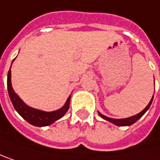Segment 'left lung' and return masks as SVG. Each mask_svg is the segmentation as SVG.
<instances>
[{
  "label": "left lung",
  "mask_w": 160,
  "mask_h": 160,
  "mask_svg": "<svg viewBox=\"0 0 160 160\" xmlns=\"http://www.w3.org/2000/svg\"><path fill=\"white\" fill-rule=\"evenodd\" d=\"M153 99H154V95H153V97H152L151 101L149 102V103L147 104V106H146V107H145L142 112H140L139 114H137V115H135V116H132V117L127 118L117 119V118H108V117H106V116H104V115L101 114L100 112H98V114H99V116H100L102 118L107 120V121H109V122H111V123H113V124H115V125H117V126H118V127L130 126V125L134 124L136 121H138V120L140 119V118H142V117L146 113V111H147V110L149 109V107L151 106V103H152V102H153Z\"/></svg>",
  "instance_id": "left-lung-1"
}]
</instances>
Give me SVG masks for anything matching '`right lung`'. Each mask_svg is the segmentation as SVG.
<instances>
[{"label":"right lung","mask_w":160,"mask_h":160,"mask_svg":"<svg viewBox=\"0 0 160 160\" xmlns=\"http://www.w3.org/2000/svg\"><path fill=\"white\" fill-rule=\"evenodd\" d=\"M15 59H13V61ZM13 61H12V63H13ZM11 66H12V64H11ZM7 89H8V94H9L10 100H11L16 111L28 123H30L35 127H45V126H49V125L53 124L55 121L61 118L67 113V111L69 110V107H70L71 95L69 96L65 104L61 108H59L56 111H52V112L42 111V110L35 109V108H32V107L27 105L18 97V95L15 92V90L12 87L11 68L7 74Z\"/></svg>","instance_id":"obj_1"}]
</instances>
